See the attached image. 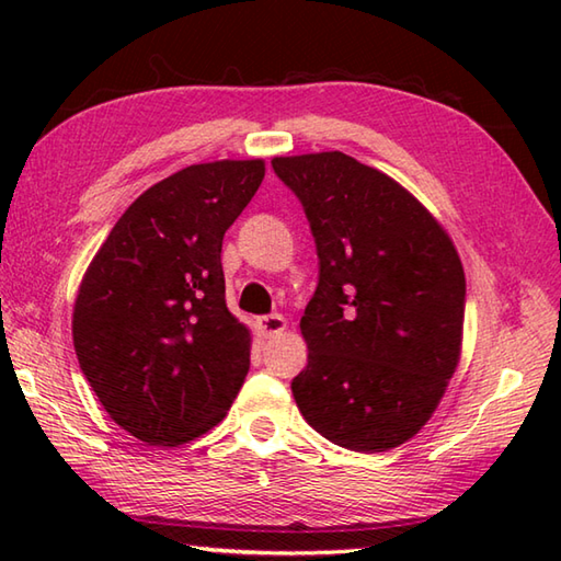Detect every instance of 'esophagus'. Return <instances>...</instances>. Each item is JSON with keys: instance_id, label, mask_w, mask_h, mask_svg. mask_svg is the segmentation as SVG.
<instances>
[{"instance_id": "esophagus-1", "label": "esophagus", "mask_w": 561, "mask_h": 561, "mask_svg": "<svg viewBox=\"0 0 561 561\" xmlns=\"http://www.w3.org/2000/svg\"><path fill=\"white\" fill-rule=\"evenodd\" d=\"M257 325H260V332L265 337H274V335H282L284 330H287V320H284L282 316H262L260 320H257Z\"/></svg>"}]
</instances>
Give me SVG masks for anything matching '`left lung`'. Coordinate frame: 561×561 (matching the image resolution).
I'll return each instance as SVG.
<instances>
[{
	"instance_id": "8db88e82",
	"label": "left lung",
	"mask_w": 561,
	"mask_h": 561,
	"mask_svg": "<svg viewBox=\"0 0 561 561\" xmlns=\"http://www.w3.org/2000/svg\"><path fill=\"white\" fill-rule=\"evenodd\" d=\"M272 169L301 199L320 260L294 400L332 444L396 448L428 422L460 362L458 250L408 187L347 153L274 157Z\"/></svg>"
}]
</instances>
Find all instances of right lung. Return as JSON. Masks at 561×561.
Wrapping results in <instances>:
<instances>
[{
    "label": "right lung",
    "mask_w": 561,
    "mask_h": 561,
    "mask_svg": "<svg viewBox=\"0 0 561 561\" xmlns=\"http://www.w3.org/2000/svg\"><path fill=\"white\" fill-rule=\"evenodd\" d=\"M262 178V159L163 178L83 272L71 313L79 366L111 420L147 446L207 434L243 386L253 337L226 306L221 241Z\"/></svg>",
    "instance_id": "obj_1"
}]
</instances>
